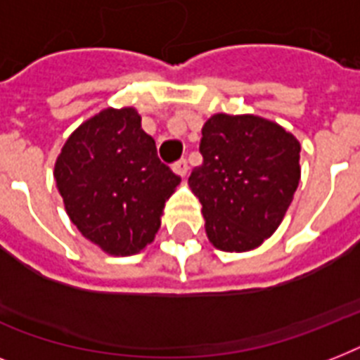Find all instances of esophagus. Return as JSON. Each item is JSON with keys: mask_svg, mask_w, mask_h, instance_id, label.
<instances>
[{"mask_svg": "<svg viewBox=\"0 0 360 360\" xmlns=\"http://www.w3.org/2000/svg\"><path fill=\"white\" fill-rule=\"evenodd\" d=\"M172 169H174L177 175H181V177H185V175L188 174V162H186L185 158H179L177 162L172 164Z\"/></svg>", "mask_w": 360, "mask_h": 360, "instance_id": "obj_1", "label": "esophagus"}]
</instances>
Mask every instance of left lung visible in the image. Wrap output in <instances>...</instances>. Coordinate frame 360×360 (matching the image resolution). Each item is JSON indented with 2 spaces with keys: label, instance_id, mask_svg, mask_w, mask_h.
Here are the masks:
<instances>
[{
  "label": "left lung",
  "instance_id": "8db88e82",
  "mask_svg": "<svg viewBox=\"0 0 360 360\" xmlns=\"http://www.w3.org/2000/svg\"><path fill=\"white\" fill-rule=\"evenodd\" d=\"M202 166L188 185L202 203L214 248L254 250L284 219L301 179V143L257 115H211L202 129Z\"/></svg>",
  "mask_w": 360,
  "mask_h": 360
}]
</instances>
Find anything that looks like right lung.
Returning a JSON list of instances; mask_svg holds the SVG:
<instances>
[{"label": "right lung", "instance_id": "right-lung-1", "mask_svg": "<svg viewBox=\"0 0 360 360\" xmlns=\"http://www.w3.org/2000/svg\"><path fill=\"white\" fill-rule=\"evenodd\" d=\"M65 211L106 254L143 250L181 177L160 162L134 108H106L67 138L53 168Z\"/></svg>", "mask_w": 360, "mask_h": 360}]
</instances>
